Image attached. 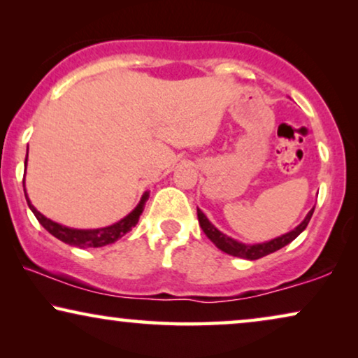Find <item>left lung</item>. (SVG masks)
Returning a JSON list of instances; mask_svg holds the SVG:
<instances>
[{
  "instance_id": "8db88e82",
  "label": "left lung",
  "mask_w": 358,
  "mask_h": 358,
  "mask_svg": "<svg viewBox=\"0 0 358 358\" xmlns=\"http://www.w3.org/2000/svg\"><path fill=\"white\" fill-rule=\"evenodd\" d=\"M313 212H315V207L308 212L305 220H303L298 227L293 228L292 231L282 234V236L273 238V239H271V241L257 243V244H246V243L236 241V239L228 236V234L222 233L217 227H215V224H212V222H210L207 217H205L202 210H199V208H197V217H199V223H200V227H202L203 233L207 234V238L218 249H222L223 252L229 254V256L248 259V261H256V259H261L264 256H268V254L278 251V249H282L283 246H287V244H290L296 236H300V234L305 231L308 223H310Z\"/></svg>"
}]
</instances>
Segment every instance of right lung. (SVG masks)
<instances>
[{"label": "right lung", "mask_w": 358, "mask_h": 358, "mask_svg": "<svg viewBox=\"0 0 358 358\" xmlns=\"http://www.w3.org/2000/svg\"><path fill=\"white\" fill-rule=\"evenodd\" d=\"M26 164H27V158H26ZM24 194H26L29 208L32 210V213L36 215L38 223H41L42 227L52 234V236H55L57 239H60V241H63V243L70 244V246H76L81 249L107 246V244L115 243L117 239L129 233L130 229L134 228L136 223H138V218H140L141 212H143L146 200H148V197H150V194L145 192L143 195H141L138 205H136V207L131 210L127 217L122 218L120 222L110 224V227L96 228V229H78V228L63 227V224L53 222V220L47 218L45 215H42L41 212H38V210L34 207V205L31 203V200H29V197H27L26 185H24Z\"/></svg>", "instance_id": "add662e5"}]
</instances>
